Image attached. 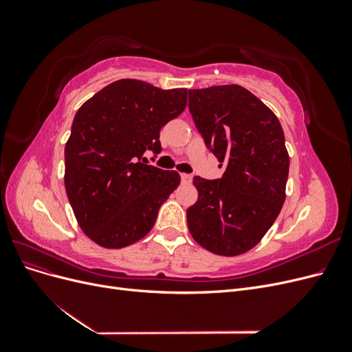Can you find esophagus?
I'll return each mask as SVG.
<instances>
[{
	"mask_svg": "<svg viewBox=\"0 0 352 352\" xmlns=\"http://www.w3.org/2000/svg\"><path fill=\"white\" fill-rule=\"evenodd\" d=\"M180 180H182V184H190V182H192V175L182 173V175H180Z\"/></svg>",
	"mask_w": 352,
	"mask_h": 352,
	"instance_id": "34e87169",
	"label": "esophagus"
}]
</instances>
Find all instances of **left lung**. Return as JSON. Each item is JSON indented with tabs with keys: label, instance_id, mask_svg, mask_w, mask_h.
<instances>
[{
	"label": "left lung",
	"instance_id": "obj_1",
	"mask_svg": "<svg viewBox=\"0 0 352 352\" xmlns=\"http://www.w3.org/2000/svg\"><path fill=\"white\" fill-rule=\"evenodd\" d=\"M189 111L225 173L194 177L198 199L186 210L192 238L233 257L250 251L272 228L285 202L289 155L278 117L239 85L189 89Z\"/></svg>",
	"mask_w": 352,
	"mask_h": 352
}]
</instances>
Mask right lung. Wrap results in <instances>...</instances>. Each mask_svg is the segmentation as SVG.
<instances>
[{"mask_svg":"<svg viewBox=\"0 0 352 352\" xmlns=\"http://www.w3.org/2000/svg\"><path fill=\"white\" fill-rule=\"evenodd\" d=\"M186 89L116 80L85 102L65 148V185L80 229L104 248L144 238L180 184L175 170L145 164L162 153L160 131L186 107Z\"/></svg>","mask_w":352,"mask_h":352,"instance_id":"add662e5","label":"right lung"}]
</instances>
